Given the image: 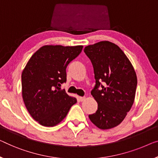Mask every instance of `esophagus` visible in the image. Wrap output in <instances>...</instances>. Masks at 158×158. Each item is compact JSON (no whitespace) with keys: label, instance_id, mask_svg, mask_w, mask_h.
<instances>
[{"label":"esophagus","instance_id":"obj_1","mask_svg":"<svg viewBox=\"0 0 158 158\" xmlns=\"http://www.w3.org/2000/svg\"><path fill=\"white\" fill-rule=\"evenodd\" d=\"M85 98H86L85 96H79L78 99H79V102H83V101L85 100Z\"/></svg>","mask_w":158,"mask_h":158}]
</instances>
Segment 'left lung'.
<instances>
[{"instance_id":"8db88e82","label":"left lung","mask_w":158,"mask_h":158,"mask_svg":"<svg viewBox=\"0 0 158 158\" xmlns=\"http://www.w3.org/2000/svg\"><path fill=\"white\" fill-rule=\"evenodd\" d=\"M94 67L96 84L91 94L98 103L89 119L106 130L123 121L135 99L137 77L133 65L118 46L102 41L84 49Z\"/></svg>"}]
</instances>
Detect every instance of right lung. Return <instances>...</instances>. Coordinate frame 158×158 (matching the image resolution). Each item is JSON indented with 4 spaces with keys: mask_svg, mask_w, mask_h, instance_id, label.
Instances as JSON below:
<instances>
[{
    "mask_svg": "<svg viewBox=\"0 0 158 158\" xmlns=\"http://www.w3.org/2000/svg\"><path fill=\"white\" fill-rule=\"evenodd\" d=\"M83 46L45 45L32 55L22 73L25 105L35 121L44 126H55L67 116L77 98L69 96L61 85L67 81L66 69Z\"/></svg>",
    "mask_w": 158,
    "mask_h": 158,
    "instance_id": "add662e5",
    "label": "right lung"
}]
</instances>
